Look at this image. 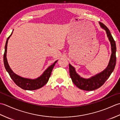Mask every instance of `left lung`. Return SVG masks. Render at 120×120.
Returning a JSON list of instances; mask_svg holds the SVG:
<instances>
[{
    "label": "left lung",
    "instance_id": "1",
    "mask_svg": "<svg viewBox=\"0 0 120 120\" xmlns=\"http://www.w3.org/2000/svg\"><path fill=\"white\" fill-rule=\"evenodd\" d=\"M99 23L101 28L106 30L107 35L111 43L112 53L110 60L107 68L105 70L89 79H84L80 77V76L76 73L74 68L69 64L70 75L73 82L78 88L83 90L92 91L100 88L110 77L116 64V45L115 41L114 40L108 28L102 22H99Z\"/></svg>",
    "mask_w": 120,
    "mask_h": 120
}]
</instances>
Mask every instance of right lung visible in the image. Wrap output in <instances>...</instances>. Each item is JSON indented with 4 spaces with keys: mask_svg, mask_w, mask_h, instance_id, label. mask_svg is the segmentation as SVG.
<instances>
[{
    "mask_svg": "<svg viewBox=\"0 0 120 120\" xmlns=\"http://www.w3.org/2000/svg\"><path fill=\"white\" fill-rule=\"evenodd\" d=\"M12 33L13 32H12L11 34L8 38L6 43V45H5V50L4 55V62L6 70L8 72L10 77L13 80L15 84L19 86V87L24 89V90H34L42 88V86H44L48 82L51 75L52 70L55 65V63L57 62L58 60L56 61L53 63V64L50 65L49 67H48L47 68V70L44 71V72L43 73V74L40 77L35 79H30L24 78L15 74L11 70V68H10L8 64V63L6 57L8 42V40L10 36L12 35Z\"/></svg>",
    "mask_w": 120,
    "mask_h": 120,
    "instance_id": "right-lung-1",
    "label": "right lung"
}]
</instances>
